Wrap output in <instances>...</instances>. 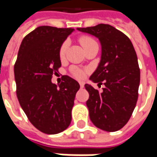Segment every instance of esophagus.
<instances>
[{
  "instance_id": "34e87169",
  "label": "esophagus",
  "mask_w": 157,
  "mask_h": 157,
  "mask_svg": "<svg viewBox=\"0 0 157 157\" xmlns=\"http://www.w3.org/2000/svg\"><path fill=\"white\" fill-rule=\"evenodd\" d=\"M79 86H80V87L83 88L84 87V83L83 82H79Z\"/></svg>"
}]
</instances>
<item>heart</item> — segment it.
I'll return each instance as SVG.
<instances>
[{
    "instance_id": "b5f03b06",
    "label": "heart",
    "mask_w": 157,
    "mask_h": 157,
    "mask_svg": "<svg viewBox=\"0 0 157 157\" xmlns=\"http://www.w3.org/2000/svg\"><path fill=\"white\" fill-rule=\"evenodd\" d=\"M78 41H79L80 44L83 46V48L85 50L93 45H98L97 42L93 37H91L89 36H82L79 37ZM68 47H69V42L68 41H64L63 44H61V46H60L59 51H58V56H59V58L61 60H63V59L65 58ZM71 74L73 77H75L76 78H83L85 77V75H86V71L84 70L73 67V68L71 69Z\"/></svg>"
}]
</instances>
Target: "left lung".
I'll list each match as a JSON object with an SVG mask.
<instances>
[{
	"label": "left lung",
	"mask_w": 157,
	"mask_h": 157,
	"mask_svg": "<svg viewBox=\"0 0 157 157\" xmlns=\"http://www.w3.org/2000/svg\"><path fill=\"white\" fill-rule=\"evenodd\" d=\"M77 29L98 37L102 49L100 64L90 79L105 87L100 92L85 85L90 119L98 128L120 130L129 121L138 99L140 68L135 48L125 34L109 24Z\"/></svg>",
	"instance_id": "1"
}]
</instances>
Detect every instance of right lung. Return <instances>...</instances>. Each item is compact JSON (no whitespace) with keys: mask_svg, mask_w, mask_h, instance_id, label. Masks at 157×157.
I'll use <instances>...</instances> for the list:
<instances>
[{"mask_svg":"<svg viewBox=\"0 0 157 157\" xmlns=\"http://www.w3.org/2000/svg\"><path fill=\"white\" fill-rule=\"evenodd\" d=\"M74 30L40 26L23 38L15 63L16 95L22 110L36 128L48 135L65 130L71 121L79 84L69 76L57 86L52 82L61 67L58 51Z\"/></svg>","mask_w":157,"mask_h":157,"instance_id":"right-lung-1","label":"right lung"}]
</instances>
